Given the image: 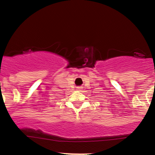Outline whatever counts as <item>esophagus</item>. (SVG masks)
<instances>
[{
    "instance_id": "obj_1",
    "label": "esophagus",
    "mask_w": 155,
    "mask_h": 155,
    "mask_svg": "<svg viewBox=\"0 0 155 155\" xmlns=\"http://www.w3.org/2000/svg\"><path fill=\"white\" fill-rule=\"evenodd\" d=\"M82 87H81V86H79V87H77V89L78 90V91H81V89H82Z\"/></svg>"
}]
</instances>
